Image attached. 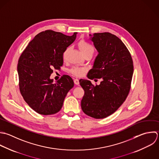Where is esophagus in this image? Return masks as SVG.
<instances>
[{"label":"esophagus","instance_id":"esophagus-1","mask_svg":"<svg viewBox=\"0 0 159 159\" xmlns=\"http://www.w3.org/2000/svg\"><path fill=\"white\" fill-rule=\"evenodd\" d=\"M74 84H75V85H79V79H75L74 80Z\"/></svg>","mask_w":159,"mask_h":159}]
</instances>
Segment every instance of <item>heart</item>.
Listing matches in <instances>:
<instances>
[{"mask_svg":"<svg viewBox=\"0 0 159 159\" xmlns=\"http://www.w3.org/2000/svg\"><path fill=\"white\" fill-rule=\"evenodd\" d=\"M79 47L80 48V49L81 50V51L82 52V53L84 54V56L87 55V54H92L93 55V54L94 53L95 49L88 42H87L86 41L82 39L80 40L79 43H78ZM70 48H67L63 52L62 54V58L64 60H65L67 57V54L69 51ZM70 73L74 75V76H81L85 72V69L82 67H72L70 70Z\"/></svg>","mask_w":159,"mask_h":159,"instance_id":"heart-1","label":"heart"}]
</instances>
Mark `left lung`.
Listing matches in <instances>:
<instances>
[{
    "label": "left lung",
    "mask_w": 159,
    "mask_h": 159,
    "mask_svg": "<svg viewBox=\"0 0 159 159\" xmlns=\"http://www.w3.org/2000/svg\"><path fill=\"white\" fill-rule=\"evenodd\" d=\"M91 40L98 54L87 77L102 82L93 85L89 80H79L85 92L81 108L87 115L103 119L115 113L126 99L131 89L133 61L125 44L115 34L94 33Z\"/></svg>",
    "instance_id": "obj_1"
}]
</instances>
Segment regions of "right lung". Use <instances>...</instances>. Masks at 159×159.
<instances>
[{"mask_svg": "<svg viewBox=\"0 0 159 159\" xmlns=\"http://www.w3.org/2000/svg\"><path fill=\"white\" fill-rule=\"evenodd\" d=\"M77 33L67 36L51 30L36 34L20 55L17 66L20 93L36 113L49 115L59 111L68 92L74 87L72 79L64 75L53 83V69L63 64L64 51L75 39Z\"/></svg>", "mask_w": 159, "mask_h": 159, "instance_id": "right-lung-1", "label": "right lung"}]
</instances>
